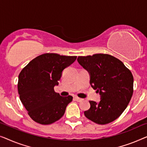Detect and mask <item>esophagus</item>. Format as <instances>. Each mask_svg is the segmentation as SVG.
<instances>
[{"label": "esophagus", "mask_w": 147, "mask_h": 147, "mask_svg": "<svg viewBox=\"0 0 147 147\" xmlns=\"http://www.w3.org/2000/svg\"><path fill=\"white\" fill-rule=\"evenodd\" d=\"M74 100H75L76 101H77V102H80V101L82 100V98H79V97H77V96H74Z\"/></svg>", "instance_id": "34e87169"}]
</instances>
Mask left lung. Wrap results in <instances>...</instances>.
Segmentation results:
<instances>
[{
    "label": "left lung",
    "mask_w": 147,
    "mask_h": 147,
    "mask_svg": "<svg viewBox=\"0 0 147 147\" xmlns=\"http://www.w3.org/2000/svg\"><path fill=\"white\" fill-rule=\"evenodd\" d=\"M78 63L90 74V84L101 96L98 104L90 100L84 111L88 119L98 125L114 121L127 108L133 93V76L123 62L108 54L78 57Z\"/></svg>",
    "instance_id": "obj_1"
}]
</instances>
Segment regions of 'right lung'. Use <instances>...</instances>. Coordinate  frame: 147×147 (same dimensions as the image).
Returning a JSON list of instances; mask_svg holds the SVG:
<instances>
[{
    "instance_id": "add662e5",
    "label": "right lung",
    "mask_w": 147,
    "mask_h": 147,
    "mask_svg": "<svg viewBox=\"0 0 147 147\" xmlns=\"http://www.w3.org/2000/svg\"><path fill=\"white\" fill-rule=\"evenodd\" d=\"M76 56L45 53L34 58L18 75V91L28 115L37 123L50 125L65 114L73 96H61L54 86L59 84L62 72L73 64Z\"/></svg>"
}]
</instances>
